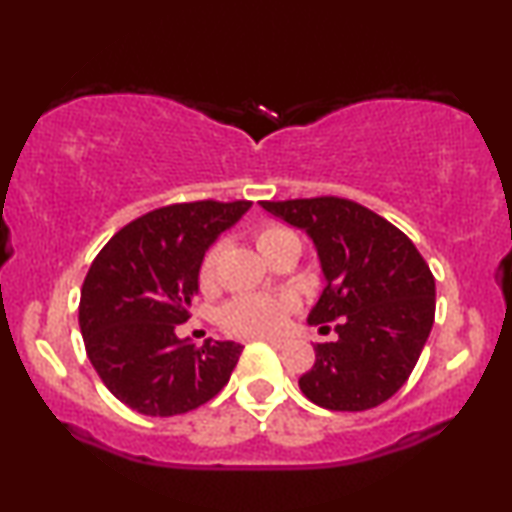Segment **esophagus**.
<instances>
[{
    "label": "esophagus",
    "mask_w": 512,
    "mask_h": 512,
    "mask_svg": "<svg viewBox=\"0 0 512 512\" xmlns=\"http://www.w3.org/2000/svg\"><path fill=\"white\" fill-rule=\"evenodd\" d=\"M261 340H265L268 342V345H272V347H284L286 342L282 340V338H261Z\"/></svg>",
    "instance_id": "esophagus-1"
}]
</instances>
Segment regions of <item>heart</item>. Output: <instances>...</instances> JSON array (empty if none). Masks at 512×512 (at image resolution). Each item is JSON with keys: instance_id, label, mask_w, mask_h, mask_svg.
I'll use <instances>...</instances> for the list:
<instances>
[{"instance_id": "obj_1", "label": "heart", "mask_w": 512, "mask_h": 512, "mask_svg": "<svg viewBox=\"0 0 512 512\" xmlns=\"http://www.w3.org/2000/svg\"><path fill=\"white\" fill-rule=\"evenodd\" d=\"M254 242L263 251L265 258H272L284 244L298 242L296 235L282 223L261 221L254 226ZM226 244L221 240L209 244L198 265V286L202 293H212L219 282V261ZM291 298L284 296H263V293H242L230 298L219 312V324L228 335L235 338H263L282 331L286 319L293 312Z\"/></svg>"}]
</instances>
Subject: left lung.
<instances>
[{
    "label": "left lung",
    "mask_w": 512,
    "mask_h": 512,
    "mask_svg": "<svg viewBox=\"0 0 512 512\" xmlns=\"http://www.w3.org/2000/svg\"><path fill=\"white\" fill-rule=\"evenodd\" d=\"M261 205L307 230L326 275L310 324L335 321L338 342L314 347L317 361L298 380L300 391L338 412L389 401L417 366L436 317V279L424 256L403 230L354 200L319 195Z\"/></svg>",
    "instance_id": "left-lung-1"
}]
</instances>
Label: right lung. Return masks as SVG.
Masks as SVG:
<instances>
[{
    "mask_svg": "<svg viewBox=\"0 0 512 512\" xmlns=\"http://www.w3.org/2000/svg\"><path fill=\"white\" fill-rule=\"evenodd\" d=\"M249 207V200L158 207L118 230L90 263L79 303L83 345L104 387L128 408L184 415L228 384L242 345H191L177 338V326L191 319L202 254Z\"/></svg>",
    "mask_w": 512,
    "mask_h": 512,
    "instance_id": "right-lung-1",
    "label": "right lung"
}]
</instances>
